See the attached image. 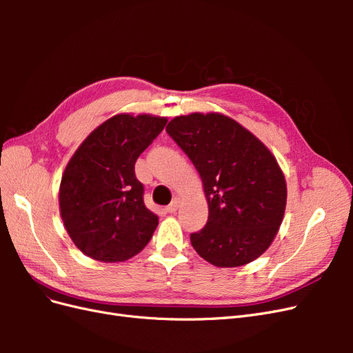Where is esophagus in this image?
<instances>
[{
    "label": "esophagus",
    "instance_id": "1",
    "mask_svg": "<svg viewBox=\"0 0 353 353\" xmlns=\"http://www.w3.org/2000/svg\"><path fill=\"white\" fill-rule=\"evenodd\" d=\"M179 203H181L179 199H174L172 201H170V205L166 206L165 210H166L168 213H175V212L178 210V208H179Z\"/></svg>",
    "mask_w": 353,
    "mask_h": 353
}]
</instances>
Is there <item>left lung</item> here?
Listing matches in <instances>:
<instances>
[{
    "instance_id": "left-lung-1",
    "label": "left lung",
    "mask_w": 353,
    "mask_h": 353,
    "mask_svg": "<svg viewBox=\"0 0 353 353\" xmlns=\"http://www.w3.org/2000/svg\"><path fill=\"white\" fill-rule=\"evenodd\" d=\"M166 132L196 166L209 205L205 228L190 237L194 250L219 268L258 259L285 212L287 184L275 156L222 113L176 116Z\"/></svg>"
}]
</instances>
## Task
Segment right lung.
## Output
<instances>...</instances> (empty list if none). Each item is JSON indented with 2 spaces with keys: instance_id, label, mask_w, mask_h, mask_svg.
Here are the masks:
<instances>
[{
  "instance_id": "obj_1",
  "label": "right lung",
  "mask_w": 353,
  "mask_h": 353,
  "mask_svg": "<svg viewBox=\"0 0 353 353\" xmlns=\"http://www.w3.org/2000/svg\"><path fill=\"white\" fill-rule=\"evenodd\" d=\"M166 122L147 113L114 114L70 157L59 188L60 216L83 254L105 263L123 262L153 237L159 218L144 205L134 166Z\"/></svg>"
}]
</instances>
